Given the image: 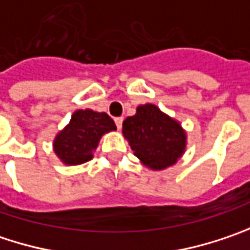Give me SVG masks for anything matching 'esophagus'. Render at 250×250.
<instances>
[{
	"instance_id": "obj_1",
	"label": "esophagus",
	"mask_w": 250,
	"mask_h": 250,
	"mask_svg": "<svg viewBox=\"0 0 250 250\" xmlns=\"http://www.w3.org/2000/svg\"><path fill=\"white\" fill-rule=\"evenodd\" d=\"M122 121H124V118H122V116L115 118V124H116V128H118V129H121V128H122Z\"/></svg>"
}]
</instances>
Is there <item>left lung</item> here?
<instances>
[{
    "mask_svg": "<svg viewBox=\"0 0 250 250\" xmlns=\"http://www.w3.org/2000/svg\"><path fill=\"white\" fill-rule=\"evenodd\" d=\"M122 134L136 158L153 170L176 164L187 145V135L179 122L152 104L138 106L136 114L124 121Z\"/></svg>",
    "mask_w": 250,
    "mask_h": 250,
    "instance_id": "left-lung-1",
    "label": "left lung"
}]
</instances>
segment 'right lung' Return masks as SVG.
I'll return each instance as SVG.
<instances>
[{
    "label": "right lung",
    "mask_w": 250,
    "mask_h": 250,
    "mask_svg": "<svg viewBox=\"0 0 250 250\" xmlns=\"http://www.w3.org/2000/svg\"><path fill=\"white\" fill-rule=\"evenodd\" d=\"M114 119L105 112L75 111L69 124L55 136L54 151L66 165H81L92 158L101 136L115 131Z\"/></svg>",
    "instance_id": "obj_1"
}]
</instances>
